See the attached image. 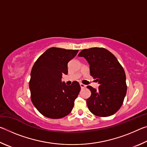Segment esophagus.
I'll return each mask as SVG.
<instances>
[{"label": "esophagus", "instance_id": "34e87169", "mask_svg": "<svg viewBox=\"0 0 147 147\" xmlns=\"http://www.w3.org/2000/svg\"><path fill=\"white\" fill-rule=\"evenodd\" d=\"M80 87H81V88L82 89H84V88H86V85H84V84H82V83H80Z\"/></svg>", "mask_w": 147, "mask_h": 147}]
</instances>
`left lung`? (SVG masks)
<instances>
[{"instance_id": "left-lung-1", "label": "left lung", "mask_w": 147, "mask_h": 147, "mask_svg": "<svg viewBox=\"0 0 147 147\" xmlns=\"http://www.w3.org/2000/svg\"><path fill=\"white\" fill-rule=\"evenodd\" d=\"M78 56L88 61L91 76L99 84L97 90L87 86L91 92L86 101L89 111L98 117L113 115L123 105L127 90L123 67L115 56L104 48L84 49Z\"/></svg>"}]
</instances>
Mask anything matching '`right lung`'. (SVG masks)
I'll return each mask as SVG.
<instances>
[{"label": "right lung", "mask_w": 147, "mask_h": 147, "mask_svg": "<svg viewBox=\"0 0 147 147\" xmlns=\"http://www.w3.org/2000/svg\"><path fill=\"white\" fill-rule=\"evenodd\" d=\"M78 50L51 47L41 54L31 71L29 88L31 100L38 111L51 119H61L71 113L80 91L76 81L71 86L61 82L67 74L68 62Z\"/></svg>", "instance_id": "right-lung-1"}]
</instances>
